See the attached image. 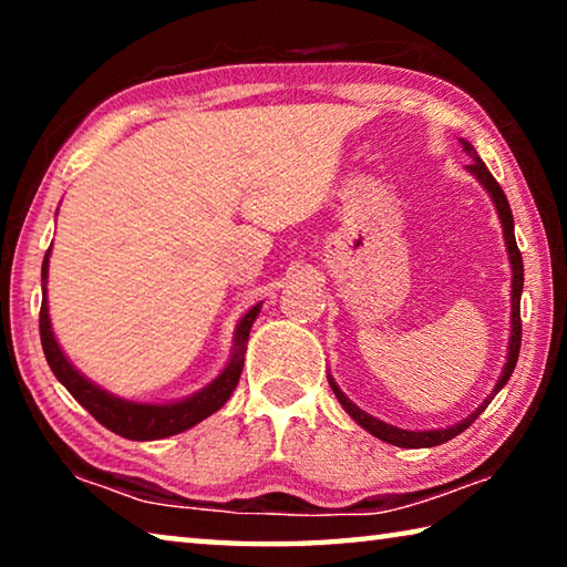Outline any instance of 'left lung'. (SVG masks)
<instances>
[{"mask_svg": "<svg viewBox=\"0 0 567 567\" xmlns=\"http://www.w3.org/2000/svg\"><path fill=\"white\" fill-rule=\"evenodd\" d=\"M460 145H463V152L465 155L473 159V165H467L465 169L473 175L480 187H483L487 195H491L493 199V207L497 213V219H501V227H503V239H505V249H507V262H511V338H507V354H505V364H503V372L501 378H497L495 388L491 395H487L480 405L470 412L467 417H463L460 422H455V425H447V427H437V430H405V427H395L390 425V422L385 420H378L375 415H370V412L360 410L354 402L344 395V392L340 390L338 382H334V378L328 372V380H330V388L334 392V398L340 400L342 410L348 412V415L358 422L360 427L368 430L370 435H375L378 440H382V443H390V445H398V447H435V445H443L447 443V440H453L455 435L463 433V430H467L473 422L477 420L480 412H483L487 405H491V400L497 395L505 388V382L511 380L513 370H515V362H517V354H520V338H523V328H520V295H523V257H520V249H517L515 245V225H513V213H511V205H507V197L505 192L501 189V185H497L495 177L487 172L485 162L477 157L475 147L470 145L467 140H460Z\"/></svg>", "mask_w": 567, "mask_h": 567, "instance_id": "8db88e82", "label": "left lung"}]
</instances>
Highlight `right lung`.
Returning a JSON list of instances; mask_svg holds the SVG:
<instances>
[{
  "label": "right lung",
  "instance_id": "1",
  "mask_svg": "<svg viewBox=\"0 0 567 567\" xmlns=\"http://www.w3.org/2000/svg\"><path fill=\"white\" fill-rule=\"evenodd\" d=\"M50 255L52 247L47 249L42 262V310H40V334H42V350L44 358L50 362L54 378L70 390V395L80 402V405L90 412V415L112 430L114 435L137 440V443H147V440H162L185 430L195 427L197 422L213 415L225 405L233 395L239 375H243L247 340L252 322L262 310V302L249 307V310L239 318L233 338V350L225 368L219 370L215 380H209L203 390L192 392L187 398L179 400H165V402H147V400H127L114 395V392L104 390L97 382H92L84 372H80L66 358L60 342L54 338L52 320H50V305H47V277H50Z\"/></svg>",
  "mask_w": 567,
  "mask_h": 567
}]
</instances>
